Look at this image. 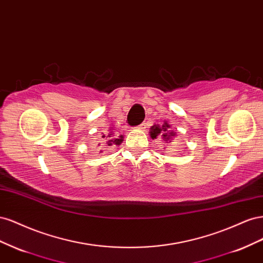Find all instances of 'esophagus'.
<instances>
[{"mask_svg":"<svg viewBox=\"0 0 263 263\" xmlns=\"http://www.w3.org/2000/svg\"><path fill=\"white\" fill-rule=\"evenodd\" d=\"M145 127V124H141V125H139V128H144Z\"/></svg>","mask_w":263,"mask_h":263,"instance_id":"1","label":"esophagus"}]
</instances>
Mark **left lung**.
Listing matches in <instances>:
<instances>
[{
  "instance_id": "8db88e82",
  "label": "left lung",
  "mask_w": 263,
  "mask_h": 263,
  "mask_svg": "<svg viewBox=\"0 0 263 263\" xmlns=\"http://www.w3.org/2000/svg\"><path fill=\"white\" fill-rule=\"evenodd\" d=\"M169 127H170V125L166 123V122H164V124L162 126L158 125V124L151 126V128H150V137L153 138V139H157L159 136H161V137H163V139L169 140L170 137L174 136L173 133H168Z\"/></svg>"
}]
</instances>
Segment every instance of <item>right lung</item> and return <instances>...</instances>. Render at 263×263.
Returning a JSON list of instances; mask_svg holds the SVG:
<instances>
[{"label":"right lung","instance_id":"add662e5","mask_svg":"<svg viewBox=\"0 0 263 263\" xmlns=\"http://www.w3.org/2000/svg\"><path fill=\"white\" fill-rule=\"evenodd\" d=\"M108 135H110V134H108ZM103 137H105V136H103ZM122 141H123V136L121 135V136H114L112 139H109L106 144L108 145V146H113V145H116V146H119L122 144Z\"/></svg>","mask_w":263,"mask_h":263}]
</instances>
